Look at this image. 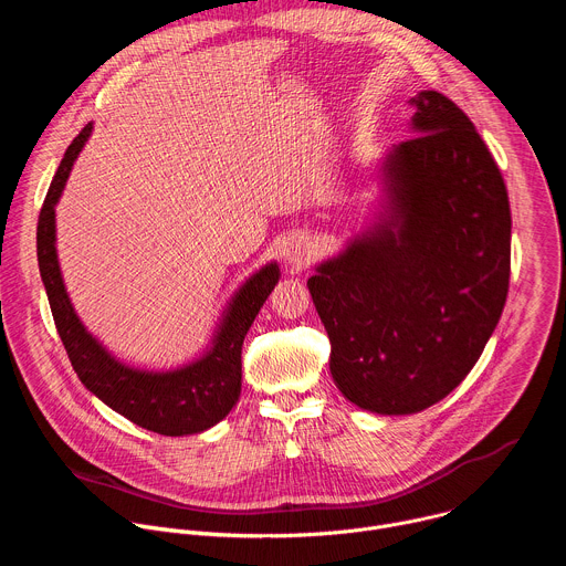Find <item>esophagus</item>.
<instances>
[{
  "instance_id": "esophagus-1",
  "label": "esophagus",
  "mask_w": 566,
  "mask_h": 566,
  "mask_svg": "<svg viewBox=\"0 0 566 566\" xmlns=\"http://www.w3.org/2000/svg\"><path fill=\"white\" fill-rule=\"evenodd\" d=\"M308 251L304 247V241H291V244L284 249V260H289L291 264H302L306 262Z\"/></svg>"
}]
</instances>
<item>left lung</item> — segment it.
Masks as SVG:
<instances>
[{"label": "left lung", "instance_id": "obj_1", "mask_svg": "<svg viewBox=\"0 0 566 566\" xmlns=\"http://www.w3.org/2000/svg\"><path fill=\"white\" fill-rule=\"evenodd\" d=\"M412 138L385 160L387 210L308 291L354 406L415 415L446 398L493 336L511 280L504 177L470 118L421 92Z\"/></svg>", "mask_w": 566, "mask_h": 566}]
</instances>
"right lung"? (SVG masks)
Masks as SVG:
<instances>
[{
	"mask_svg": "<svg viewBox=\"0 0 566 566\" xmlns=\"http://www.w3.org/2000/svg\"><path fill=\"white\" fill-rule=\"evenodd\" d=\"M90 134L92 123L85 125L66 147L38 219V264L55 329L77 378L105 406L132 423L164 437L203 432L219 423L239 398L241 345H244V336L249 334L255 315L280 280V269L277 264H269L239 289L226 311L210 352H206L197 363L175 371L154 374L125 367L112 358L77 319L64 291L55 255V203L69 179L73 160L87 143Z\"/></svg>",
	"mask_w": 566,
	"mask_h": 566,
	"instance_id": "right-lung-1",
	"label": "right lung"
}]
</instances>
